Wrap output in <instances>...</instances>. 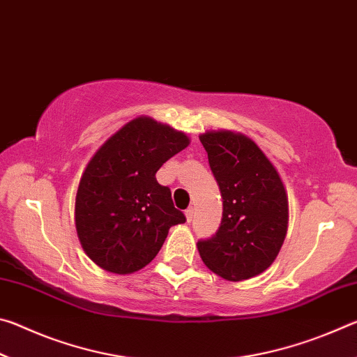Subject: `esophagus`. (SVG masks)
Instances as JSON below:
<instances>
[{"label":"esophagus","mask_w":357,"mask_h":357,"mask_svg":"<svg viewBox=\"0 0 357 357\" xmlns=\"http://www.w3.org/2000/svg\"><path fill=\"white\" fill-rule=\"evenodd\" d=\"M193 214H195V211H193V208H192V206L185 209V219H187V222H192V219H193Z\"/></svg>","instance_id":"34e87169"}]
</instances>
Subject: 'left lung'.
Masks as SVG:
<instances>
[{
  "label": "left lung",
  "instance_id": "obj_1",
  "mask_svg": "<svg viewBox=\"0 0 357 357\" xmlns=\"http://www.w3.org/2000/svg\"><path fill=\"white\" fill-rule=\"evenodd\" d=\"M223 200L213 238L198 241L203 263L227 280L259 275L279 255L288 228V197L275 167L243 134L200 135Z\"/></svg>",
  "mask_w": 357,
  "mask_h": 357
}]
</instances>
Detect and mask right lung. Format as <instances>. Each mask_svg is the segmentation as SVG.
<instances>
[{"label": "right lung", "instance_id": "obj_1", "mask_svg": "<svg viewBox=\"0 0 357 357\" xmlns=\"http://www.w3.org/2000/svg\"><path fill=\"white\" fill-rule=\"evenodd\" d=\"M189 143L184 132L140 116L88 162L75 197V228L83 250L102 269L140 271L159 253L168 229L185 222L155 173Z\"/></svg>", "mask_w": 357, "mask_h": 357}]
</instances>
